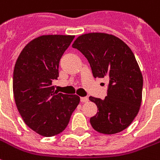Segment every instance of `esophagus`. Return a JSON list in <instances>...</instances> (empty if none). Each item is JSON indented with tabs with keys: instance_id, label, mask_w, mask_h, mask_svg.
<instances>
[{
	"instance_id": "1",
	"label": "esophagus",
	"mask_w": 160,
	"mask_h": 160,
	"mask_svg": "<svg viewBox=\"0 0 160 160\" xmlns=\"http://www.w3.org/2000/svg\"><path fill=\"white\" fill-rule=\"evenodd\" d=\"M80 101H81V102H87V101H88V97H81V98H80Z\"/></svg>"
}]
</instances>
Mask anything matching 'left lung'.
Segmentation results:
<instances>
[{
    "label": "left lung",
    "mask_w": 160,
    "mask_h": 160,
    "mask_svg": "<svg viewBox=\"0 0 160 160\" xmlns=\"http://www.w3.org/2000/svg\"><path fill=\"white\" fill-rule=\"evenodd\" d=\"M72 48L88 59L94 78L109 80L105 99L89 97L99 111L90 119L92 128L104 134L125 130L138 114L142 100V73L133 53L120 39L104 33L82 34Z\"/></svg>",
    "instance_id": "8db88e82"
}]
</instances>
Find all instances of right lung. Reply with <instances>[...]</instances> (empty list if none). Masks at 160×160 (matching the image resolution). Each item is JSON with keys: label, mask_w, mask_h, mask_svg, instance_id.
Wrapping results in <instances>:
<instances>
[{"label": "right lung", "mask_w": 160, "mask_h": 160, "mask_svg": "<svg viewBox=\"0 0 160 160\" xmlns=\"http://www.w3.org/2000/svg\"><path fill=\"white\" fill-rule=\"evenodd\" d=\"M73 35H42L28 43L14 69L15 104L26 125L44 137L61 133L80 103L76 94L54 91L52 81L59 77L61 56Z\"/></svg>", "instance_id": "1"}]
</instances>
